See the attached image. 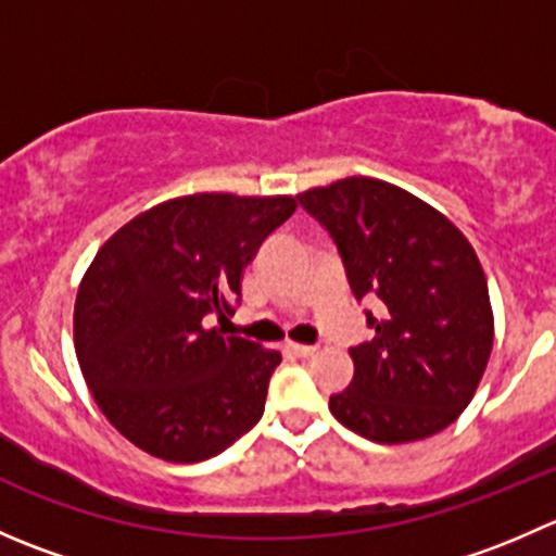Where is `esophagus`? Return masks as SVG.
Returning <instances> with one entry per match:
<instances>
[{
  "instance_id": "obj_1",
  "label": "esophagus",
  "mask_w": 556,
  "mask_h": 556,
  "mask_svg": "<svg viewBox=\"0 0 556 556\" xmlns=\"http://www.w3.org/2000/svg\"><path fill=\"white\" fill-rule=\"evenodd\" d=\"M288 350L293 352L295 357H309L317 352V346H309V344H288Z\"/></svg>"
}]
</instances>
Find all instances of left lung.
<instances>
[{
	"label": "left lung",
	"mask_w": 556,
	"mask_h": 556,
	"mask_svg": "<svg viewBox=\"0 0 556 556\" xmlns=\"http://www.w3.org/2000/svg\"><path fill=\"white\" fill-rule=\"evenodd\" d=\"M344 263L371 339L350 346L355 377L330 395L344 428L408 444L450 428L492 352L486 279L468 239L403 188L346 177L299 195Z\"/></svg>",
	"instance_id": "left-lung-1"
}]
</instances>
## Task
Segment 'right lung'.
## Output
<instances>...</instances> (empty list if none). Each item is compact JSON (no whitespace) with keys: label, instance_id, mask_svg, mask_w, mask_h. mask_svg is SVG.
Returning <instances> with one entry per match:
<instances>
[{"label":"right lung","instance_id":"1","mask_svg":"<svg viewBox=\"0 0 556 556\" xmlns=\"http://www.w3.org/2000/svg\"><path fill=\"white\" fill-rule=\"evenodd\" d=\"M295 206L293 195H182L97 252L77 290L75 350L99 408L134 446L201 463L263 417L282 357L210 323L237 312L244 266Z\"/></svg>","mask_w":556,"mask_h":556}]
</instances>
